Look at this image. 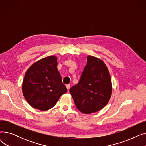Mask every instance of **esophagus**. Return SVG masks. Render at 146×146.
Segmentation results:
<instances>
[{"instance_id":"obj_1","label":"esophagus","mask_w":146,"mask_h":146,"mask_svg":"<svg viewBox=\"0 0 146 146\" xmlns=\"http://www.w3.org/2000/svg\"><path fill=\"white\" fill-rule=\"evenodd\" d=\"M66 88H67V90H68L70 88V85H69V84H68V85H66Z\"/></svg>"}]
</instances>
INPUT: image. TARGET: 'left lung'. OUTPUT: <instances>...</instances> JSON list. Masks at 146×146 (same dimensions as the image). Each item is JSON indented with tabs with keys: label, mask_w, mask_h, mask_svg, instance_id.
Segmentation results:
<instances>
[{
	"label": "left lung",
	"mask_w": 146,
	"mask_h": 146,
	"mask_svg": "<svg viewBox=\"0 0 146 146\" xmlns=\"http://www.w3.org/2000/svg\"><path fill=\"white\" fill-rule=\"evenodd\" d=\"M69 91L81 112L89 114L102 110L112 94L111 76L103 61L88 56L79 82Z\"/></svg>",
	"instance_id": "1"
}]
</instances>
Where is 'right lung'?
I'll list each match as a JSON object with an SVG mask.
<instances>
[{"mask_svg": "<svg viewBox=\"0 0 146 146\" xmlns=\"http://www.w3.org/2000/svg\"><path fill=\"white\" fill-rule=\"evenodd\" d=\"M57 58L48 56L36 61L26 72L22 93L34 108L47 111L54 106L67 89L57 70Z\"/></svg>", "mask_w": 146, "mask_h": 146, "instance_id": "1", "label": "right lung"}]
</instances>
